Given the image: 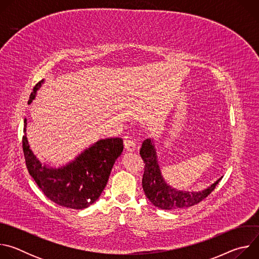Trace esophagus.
<instances>
[{"label":"esophagus","mask_w":259,"mask_h":259,"mask_svg":"<svg viewBox=\"0 0 259 259\" xmlns=\"http://www.w3.org/2000/svg\"><path fill=\"white\" fill-rule=\"evenodd\" d=\"M124 146L127 152H134L136 149V144L135 141L132 139H126L124 141Z\"/></svg>","instance_id":"obj_1"}]
</instances>
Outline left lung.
<instances>
[{
    "label": "left lung",
    "instance_id": "1",
    "mask_svg": "<svg viewBox=\"0 0 259 259\" xmlns=\"http://www.w3.org/2000/svg\"><path fill=\"white\" fill-rule=\"evenodd\" d=\"M140 156L144 162V172L142 176V188L144 194L156 207L164 210L182 209L202 202L214 191L221 179H218L211 187L203 192L186 193L175 191L168 186L161 175L156 150L151 139H146L142 142Z\"/></svg>",
    "mask_w": 259,
    "mask_h": 259
}]
</instances>
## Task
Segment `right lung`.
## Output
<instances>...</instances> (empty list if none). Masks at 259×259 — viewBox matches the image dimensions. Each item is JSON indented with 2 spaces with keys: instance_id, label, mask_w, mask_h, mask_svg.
Wrapping results in <instances>:
<instances>
[{
  "instance_id": "add662e5",
  "label": "right lung",
  "mask_w": 259,
  "mask_h": 259,
  "mask_svg": "<svg viewBox=\"0 0 259 259\" xmlns=\"http://www.w3.org/2000/svg\"><path fill=\"white\" fill-rule=\"evenodd\" d=\"M43 81L36 84L29 96L28 104L35 96ZM26 120L22 136V149L28 173L44 195L52 202L71 209H84L92 205L106 186L115 161L123 152L122 138L97 141L65 167L52 169L43 166L29 149Z\"/></svg>"
}]
</instances>
